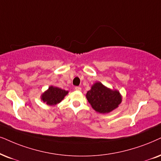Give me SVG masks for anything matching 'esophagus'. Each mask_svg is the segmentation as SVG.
Returning a JSON list of instances; mask_svg holds the SVG:
<instances>
[{"mask_svg":"<svg viewBox=\"0 0 161 161\" xmlns=\"http://www.w3.org/2000/svg\"><path fill=\"white\" fill-rule=\"evenodd\" d=\"M75 89L76 91H81V88L80 86H76L75 88Z\"/></svg>","mask_w":161,"mask_h":161,"instance_id":"34e87169","label":"esophagus"}]
</instances>
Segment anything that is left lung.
<instances>
[{
    "instance_id": "1",
    "label": "left lung",
    "mask_w": 161,
    "mask_h": 161,
    "mask_svg": "<svg viewBox=\"0 0 161 161\" xmlns=\"http://www.w3.org/2000/svg\"><path fill=\"white\" fill-rule=\"evenodd\" d=\"M89 103L99 113H108L118 107L122 97L118 90L105 86L101 82H96L86 95Z\"/></svg>"
}]
</instances>
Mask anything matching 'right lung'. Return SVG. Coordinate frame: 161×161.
Here are the masks:
<instances>
[{"mask_svg":"<svg viewBox=\"0 0 161 161\" xmlns=\"http://www.w3.org/2000/svg\"><path fill=\"white\" fill-rule=\"evenodd\" d=\"M68 92V91L64 89L51 86L41 95V100L47 105L55 106L61 102Z\"/></svg>","mask_w":161,"mask_h":161,"instance_id":"add662e5","label":"right lung"}]
</instances>
